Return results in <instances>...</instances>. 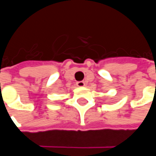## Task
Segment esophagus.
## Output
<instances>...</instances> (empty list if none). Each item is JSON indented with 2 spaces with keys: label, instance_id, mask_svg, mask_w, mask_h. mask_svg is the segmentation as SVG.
<instances>
[{
  "label": "esophagus",
  "instance_id": "34e87169",
  "mask_svg": "<svg viewBox=\"0 0 156 156\" xmlns=\"http://www.w3.org/2000/svg\"><path fill=\"white\" fill-rule=\"evenodd\" d=\"M77 86L78 87H83V86H85V83L83 81L77 82Z\"/></svg>",
  "mask_w": 156,
  "mask_h": 156
}]
</instances>
